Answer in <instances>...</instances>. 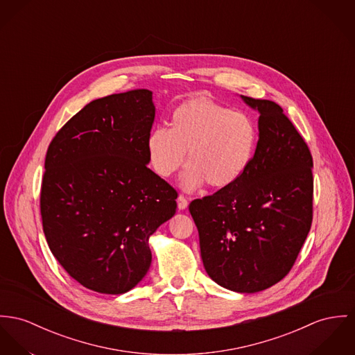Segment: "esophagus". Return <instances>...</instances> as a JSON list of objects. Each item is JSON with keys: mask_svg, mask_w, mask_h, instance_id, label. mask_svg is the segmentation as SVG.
I'll list each match as a JSON object with an SVG mask.
<instances>
[{"mask_svg": "<svg viewBox=\"0 0 355 355\" xmlns=\"http://www.w3.org/2000/svg\"><path fill=\"white\" fill-rule=\"evenodd\" d=\"M177 205H178V209L180 211H184V209H187L188 208V200L184 197V196H178V198H177Z\"/></svg>", "mask_w": 355, "mask_h": 355, "instance_id": "1", "label": "esophagus"}]
</instances>
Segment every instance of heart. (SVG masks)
Listing matches in <instances>:
<instances>
[{
  "instance_id": "1",
  "label": "heart",
  "mask_w": 355,
  "mask_h": 355,
  "mask_svg": "<svg viewBox=\"0 0 355 355\" xmlns=\"http://www.w3.org/2000/svg\"><path fill=\"white\" fill-rule=\"evenodd\" d=\"M255 144L252 120L208 97L181 103L170 114L168 128L155 127L146 139L150 164L164 178L182 166L188 151L189 164L180 181L188 191L205 182L216 189L235 184L251 164Z\"/></svg>"
}]
</instances>
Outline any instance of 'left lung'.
Returning a JSON list of instances; mask_svg holds the SVG:
<instances>
[{"instance_id":"1","label":"left lung","mask_w":355,"mask_h":355,"mask_svg":"<svg viewBox=\"0 0 355 355\" xmlns=\"http://www.w3.org/2000/svg\"><path fill=\"white\" fill-rule=\"evenodd\" d=\"M259 113L258 143L245 174L189 205L208 275L220 286L255 293L292 269L312 223V157L282 108L241 96Z\"/></svg>"}]
</instances>
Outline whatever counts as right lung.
<instances>
[{"label":"right lung","mask_w":355,"mask_h":355,"mask_svg":"<svg viewBox=\"0 0 355 355\" xmlns=\"http://www.w3.org/2000/svg\"><path fill=\"white\" fill-rule=\"evenodd\" d=\"M154 117L151 90L110 94L85 105L49 147L43 231L62 268L93 292L135 288L151 266L150 236L175 215L177 191L147 166Z\"/></svg>","instance_id":"right-lung-1"}]
</instances>
